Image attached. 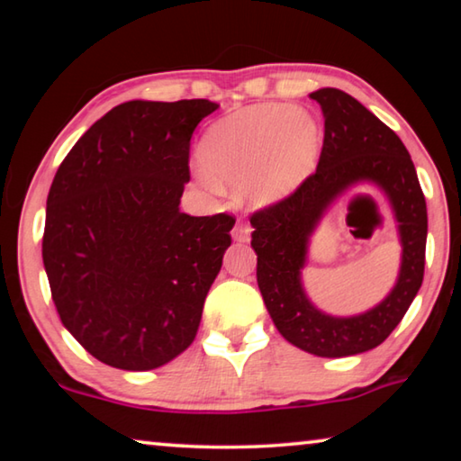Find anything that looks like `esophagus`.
Segmentation results:
<instances>
[{
    "label": "esophagus",
    "mask_w": 461,
    "mask_h": 461,
    "mask_svg": "<svg viewBox=\"0 0 461 461\" xmlns=\"http://www.w3.org/2000/svg\"><path fill=\"white\" fill-rule=\"evenodd\" d=\"M249 233H252V228H249L246 221H238L236 228H233V231H231V236L236 241H248Z\"/></svg>",
    "instance_id": "obj_1"
}]
</instances>
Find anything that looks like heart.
<instances>
[{
    "label": "heart",
    "mask_w": 461,
    "mask_h": 461,
    "mask_svg": "<svg viewBox=\"0 0 461 461\" xmlns=\"http://www.w3.org/2000/svg\"><path fill=\"white\" fill-rule=\"evenodd\" d=\"M319 146V126L307 112L262 105L217 122L203 138L201 158L213 176L244 186L256 203H268L305 181Z\"/></svg>",
    "instance_id": "b5f03b06"
}]
</instances>
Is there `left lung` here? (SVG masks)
I'll list each match as a JSON object with an SVG mask.
<instances>
[{"label":"left lung","instance_id":"1","mask_svg":"<svg viewBox=\"0 0 461 461\" xmlns=\"http://www.w3.org/2000/svg\"><path fill=\"white\" fill-rule=\"evenodd\" d=\"M321 105L325 136L315 173L285 199L249 217L256 278L276 330L293 346L321 357L356 356L380 346L415 299L425 275L427 203L415 165L401 138L339 89L311 93ZM378 184L395 209L403 244L397 286L356 318H331L310 305L300 285L308 236L332 199L356 182Z\"/></svg>","mask_w":461,"mask_h":461}]
</instances>
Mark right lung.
<instances>
[{
  "instance_id": "obj_1",
  "label": "right lung",
  "mask_w": 461,
  "mask_h": 461,
  "mask_svg": "<svg viewBox=\"0 0 461 461\" xmlns=\"http://www.w3.org/2000/svg\"><path fill=\"white\" fill-rule=\"evenodd\" d=\"M209 99L128 101L79 138L46 199L42 260L62 325L112 368L191 346L236 217L178 209Z\"/></svg>"
}]
</instances>
